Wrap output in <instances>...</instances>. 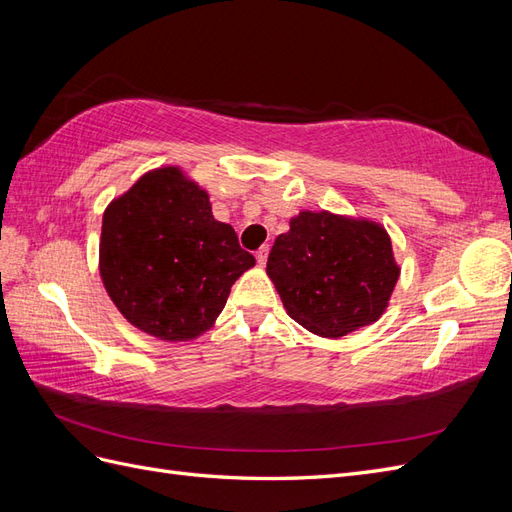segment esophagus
I'll list each match as a JSON object with an SVG mask.
<instances>
[{"label":"esophagus","instance_id":"obj_1","mask_svg":"<svg viewBox=\"0 0 512 512\" xmlns=\"http://www.w3.org/2000/svg\"><path fill=\"white\" fill-rule=\"evenodd\" d=\"M267 256H269V245H262L260 250L256 252V262H258L260 267L267 265Z\"/></svg>","mask_w":512,"mask_h":512}]
</instances>
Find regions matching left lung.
Wrapping results in <instances>:
<instances>
[{"label": "left lung", "mask_w": 512, "mask_h": 512, "mask_svg": "<svg viewBox=\"0 0 512 512\" xmlns=\"http://www.w3.org/2000/svg\"><path fill=\"white\" fill-rule=\"evenodd\" d=\"M399 271L382 224L324 209L290 218L267 260V275L288 316L329 339L380 320Z\"/></svg>", "instance_id": "8db88e82"}]
</instances>
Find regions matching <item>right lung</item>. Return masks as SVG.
I'll return each mask as SVG.
<instances>
[{
  "mask_svg": "<svg viewBox=\"0 0 512 512\" xmlns=\"http://www.w3.org/2000/svg\"><path fill=\"white\" fill-rule=\"evenodd\" d=\"M254 265L179 166L149 170L104 209L102 284L132 327L162 342L209 331L232 284Z\"/></svg>",
  "mask_w": 512,
  "mask_h": 512,
  "instance_id": "obj_1",
  "label": "right lung"
}]
</instances>
